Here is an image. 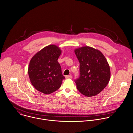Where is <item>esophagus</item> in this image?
I'll list each match as a JSON object with an SVG mask.
<instances>
[{
	"label": "esophagus",
	"instance_id": "34e87169",
	"mask_svg": "<svg viewBox=\"0 0 133 133\" xmlns=\"http://www.w3.org/2000/svg\"><path fill=\"white\" fill-rule=\"evenodd\" d=\"M72 75H67L65 76V78L66 79H71L72 78Z\"/></svg>",
	"mask_w": 133,
	"mask_h": 133
}]
</instances>
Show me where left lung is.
Segmentation results:
<instances>
[{
	"label": "left lung",
	"mask_w": 133,
	"mask_h": 133,
	"mask_svg": "<svg viewBox=\"0 0 133 133\" xmlns=\"http://www.w3.org/2000/svg\"><path fill=\"white\" fill-rule=\"evenodd\" d=\"M80 63V76L75 80L78 90L91 97L99 94L108 85L110 77L109 65L101 51L90 46L74 50Z\"/></svg>",
	"instance_id": "left-lung-1"
}]
</instances>
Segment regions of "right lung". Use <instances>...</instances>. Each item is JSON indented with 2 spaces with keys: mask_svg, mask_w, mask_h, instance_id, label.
<instances>
[{
  "mask_svg": "<svg viewBox=\"0 0 133 133\" xmlns=\"http://www.w3.org/2000/svg\"><path fill=\"white\" fill-rule=\"evenodd\" d=\"M61 49L56 45L45 46L37 52L30 61L28 72L35 88L45 94L56 91L65 78L58 59Z\"/></svg>",
  "mask_w": 133,
  "mask_h": 133,
  "instance_id": "obj_1",
  "label": "right lung"
}]
</instances>
